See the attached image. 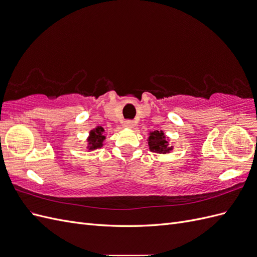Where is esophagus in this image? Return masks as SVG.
<instances>
[{
    "label": "esophagus",
    "instance_id": "1",
    "mask_svg": "<svg viewBox=\"0 0 257 257\" xmlns=\"http://www.w3.org/2000/svg\"><path fill=\"white\" fill-rule=\"evenodd\" d=\"M124 126H125L126 128H133L134 127V122L131 121V120H126L125 122H124Z\"/></svg>",
    "mask_w": 257,
    "mask_h": 257
}]
</instances>
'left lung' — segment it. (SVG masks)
Returning <instances> with one entry per match:
<instances>
[{"instance_id":"obj_1","label":"left lung","mask_w":257,"mask_h":257,"mask_svg":"<svg viewBox=\"0 0 257 257\" xmlns=\"http://www.w3.org/2000/svg\"><path fill=\"white\" fill-rule=\"evenodd\" d=\"M148 137V148L151 152L159 154H168L174 150V146L170 138L163 131L155 130L149 132Z\"/></svg>"}]
</instances>
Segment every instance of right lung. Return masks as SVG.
Here are the masks:
<instances>
[{
  "instance_id": "1",
  "label": "right lung",
  "mask_w": 257,
  "mask_h": 257,
  "mask_svg": "<svg viewBox=\"0 0 257 257\" xmlns=\"http://www.w3.org/2000/svg\"><path fill=\"white\" fill-rule=\"evenodd\" d=\"M105 130L102 126H96L89 132L87 137V151H94L96 149H100L104 146V142L106 141V136L104 135Z\"/></svg>"
}]
</instances>
